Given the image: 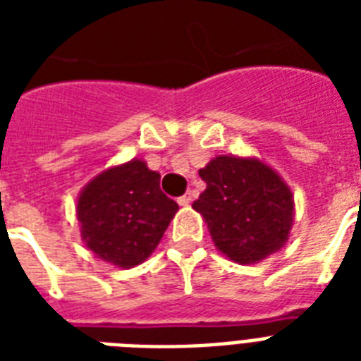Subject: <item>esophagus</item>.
<instances>
[{
  "label": "esophagus",
  "mask_w": 361,
  "mask_h": 361,
  "mask_svg": "<svg viewBox=\"0 0 361 361\" xmlns=\"http://www.w3.org/2000/svg\"><path fill=\"white\" fill-rule=\"evenodd\" d=\"M191 202H192V192H185L183 197L178 198V204H180V206H189Z\"/></svg>",
  "instance_id": "34e87169"
}]
</instances>
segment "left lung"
Returning <instances> with one entry per match:
<instances>
[{
	"instance_id": "left-lung-1",
	"label": "left lung",
	"mask_w": 361,
	"mask_h": 361,
	"mask_svg": "<svg viewBox=\"0 0 361 361\" xmlns=\"http://www.w3.org/2000/svg\"><path fill=\"white\" fill-rule=\"evenodd\" d=\"M198 174L206 189L192 209L202 215L221 255L249 266L283 249L294 223V195L269 164L217 155Z\"/></svg>"
}]
</instances>
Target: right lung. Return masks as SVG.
Masks as SVG:
<instances>
[{
  "instance_id": "1",
  "label": "right lung",
  "mask_w": 361,
  "mask_h": 361,
  "mask_svg": "<svg viewBox=\"0 0 361 361\" xmlns=\"http://www.w3.org/2000/svg\"><path fill=\"white\" fill-rule=\"evenodd\" d=\"M159 181L161 174L146 161L130 159L103 170L82 189L76 217L82 241L95 257L129 269L155 251L180 209Z\"/></svg>"
}]
</instances>
